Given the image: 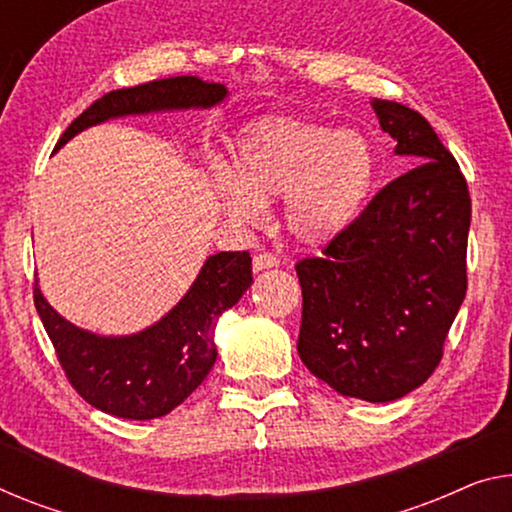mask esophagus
Here are the masks:
<instances>
[{"mask_svg":"<svg viewBox=\"0 0 512 512\" xmlns=\"http://www.w3.org/2000/svg\"><path fill=\"white\" fill-rule=\"evenodd\" d=\"M280 259L271 253H257L253 257V269L255 271H264V269H273V266H278Z\"/></svg>","mask_w":512,"mask_h":512,"instance_id":"obj_1","label":"esophagus"}]
</instances>
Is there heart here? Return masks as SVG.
Returning a JSON list of instances; mask_svg holds the SVG:
<instances>
[{"mask_svg":"<svg viewBox=\"0 0 512 512\" xmlns=\"http://www.w3.org/2000/svg\"><path fill=\"white\" fill-rule=\"evenodd\" d=\"M375 170V151L363 133L271 119L243 137L232 177H220L216 193L241 225L262 223L266 204L285 197L287 232L319 246L345 232L363 211Z\"/></svg>","mask_w":512,"mask_h":512,"instance_id":"1","label":"heart"}]
</instances>
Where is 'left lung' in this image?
<instances>
[{"mask_svg": "<svg viewBox=\"0 0 512 512\" xmlns=\"http://www.w3.org/2000/svg\"><path fill=\"white\" fill-rule=\"evenodd\" d=\"M395 154L416 167L386 183L322 257L296 264L299 356L340 395L391 402L427 381L467 294V179L423 114L372 101Z\"/></svg>", "mask_w": 512, "mask_h": 512, "instance_id": "left-lung-1", "label": "left lung"}]
</instances>
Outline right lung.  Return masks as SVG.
Masks as SVG:
<instances>
[{"label": "right lung", "instance_id": "right-lung-1", "mask_svg": "<svg viewBox=\"0 0 512 512\" xmlns=\"http://www.w3.org/2000/svg\"><path fill=\"white\" fill-rule=\"evenodd\" d=\"M227 89L195 75L151 80L98 98L66 128L57 149L85 128L124 114L211 108ZM253 282L250 253L207 259L188 294L158 324L128 338H101L59 317L34 285V305L66 379L91 407L117 418L149 421L170 414L216 363L213 326Z\"/></svg>", "mask_w": 512, "mask_h": 512}]
</instances>
